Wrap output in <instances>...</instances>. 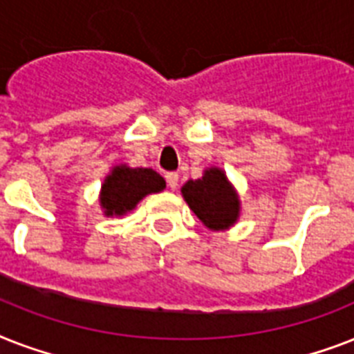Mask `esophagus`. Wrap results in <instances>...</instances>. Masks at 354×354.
Segmentation results:
<instances>
[{
  "label": "esophagus",
  "mask_w": 354,
  "mask_h": 354,
  "mask_svg": "<svg viewBox=\"0 0 354 354\" xmlns=\"http://www.w3.org/2000/svg\"><path fill=\"white\" fill-rule=\"evenodd\" d=\"M165 180H167V185L174 191L178 187V182H180V176H178V172H167L165 174Z\"/></svg>",
  "instance_id": "esophagus-1"
}]
</instances>
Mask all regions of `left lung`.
Listing matches in <instances>:
<instances>
[{
  "instance_id": "8db88e82",
  "label": "left lung",
  "mask_w": 354,
  "mask_h": 354,
  "mask_svg": "<svg viewBox=\"0 0 354 354\" xmlns=\"http://www.w3.org/2000/svg\"><path fill=\"white\" fill-rule=\"evenodd\" d=\"M182 196L189 209L211 232H224L235 226L241 216V198L221 167H207L198 180H187Z\"/></svg>"
}]
</instances>
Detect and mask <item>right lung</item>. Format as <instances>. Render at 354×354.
Wrapping results in <instances>:
<instances>
[{"instance_id": "add662e5", "label": "right lung", "mask_w": 354, "mask_h": 354, "mask_svg": "<svg viewBox=\"0 0 354 354\" xmlns=\"http://www.w3.org/2000/svg\"><path fill=\"white\" fill-rule=\"evenodd\" d=\"M165 180L147 167H128L127 163L113 165L108 172L99 193V204L106 216H122L152 193H161Z\"/></svg>"}]
</instances>
